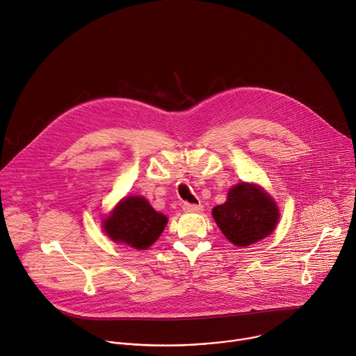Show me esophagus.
Listing matches in <instances>:
<instances>
[{
	"instance_id": "obj_1",
	"label": "esophagus",
	"mask_w": 356,
	"mask_h": 356,
	"mask_svg": "<svg viewBox=\"0 0 356 356\" xmlns=\"http://www.w3.org/2000/svg\"><path fill=\"white\" fill-rule=\"evenodd\" d=\"M183 210L188 211V213H200L202 210V206L201 204H191V202H184Z\"/></svg>"
}]
</instances>
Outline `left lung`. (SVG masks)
I'll return each instance as SVG.
<instances>
[{"instance_id": "left-lung-1", "label": "left lung", "mask_w": 356, "mask_h": 356, "mask_svg": "<svg viewBox=\"0 0 356 356\" xmlns=\"http://www.w3.org/2000/svg\"><path fill=\"white\" fill-rule=\"evenodd\" d=\"M213 217L229 242L248 246L275 229L279 210L259 186L241 183L229 190L224 204L213 209Z\"/></svg>"}]
</instances>
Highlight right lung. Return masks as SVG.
Returning <instances> with one entry per match:
<instances>
[{
	"label": "right lung",
	"mask_w": 356,
	"mask_h": 356,
	"mask_svg": "<svg viewBox=\"0 0 356 356\" xmlns=\"http://www.w3.org/2000/svg\"><path fill=\"white\" fill-rule=\"evenodd\" d=\"M166 222L168 218L152 209L143 197L131 195L124 198L104 221V229L115 242L146 249L161 236Z\"/></svg>",
	"instance_id": "add662e5"
}]
</instances>
